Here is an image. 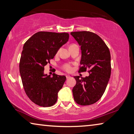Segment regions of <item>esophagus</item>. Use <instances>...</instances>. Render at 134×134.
<instances>
[{
	"label": "esophagus",
	"mask_w": 134,
	"mask_h": 134,
	"mask_svg": "<svg viewBox=\"0 0 134 134\" xmlns=\"http://www.w3.org/2000/svg\"><path fill=\"white\" fill-rule=\"evenodd\" d=\"M70 77H71V76H69V75H67V76H66V79H69V78H70Z\"/></svg>",
	"instance_id": "obj_1"
}]
</instances>
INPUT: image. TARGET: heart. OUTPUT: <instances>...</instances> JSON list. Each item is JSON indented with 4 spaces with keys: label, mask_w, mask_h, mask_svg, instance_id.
<instances>
[{
    "label": "heart",
    "mask_w": 134,
    "mask_h": 134,
    "mask_svg": "<svg viewBox=\"0 0 134 134\" xmlns=\"http://www.w3.org/2000/svg\"><path fill=\"white\" fill-rule=\"evenodd\" d=\"M63 69L67 72H70L72 71V67H71V64H64V66H63Z\"/></svg>",
    "instance_id": "heart-1"
}]
</instances>
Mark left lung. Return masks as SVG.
<instances>
[{"mask_svg": "<svg viewBox=\"0 0 134 134\" xmlns=\"http://www.w3.org/2000/svg\"><path fill=\"white\" fill-rule=\"evenodd\" d=\"M71 35L81 46V58L79 72L89 76H74L76 85L72 90L74 99L79 105L96 103L105 92L111 73L110 54L107 45L96 34L89 31L72 32Z\"/></svg>", "mask_w": 134, "mask_h": 134, "instance_id": "obj_1", "label": "left lung"}]
</instances>
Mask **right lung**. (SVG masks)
I'll list each match as a JSON object with an SVG mask.
<instances>
[{
	"mask_svg": "<svg viewBox=\"0 0 134 134\" xmlns=\"http://www.w3.org/2000/svg\"><path fill=\"white\" fill-rule=\"evenodd\" d=\"M69 38L68 33L41 31L24 44L19 63V72L25 92L38 106L49 107L57 100L58 93L66 77L55 73H44V66L53 59Z\"/></svg>",
	"mask_w": 134,
	"mask_h": 134,
	"instance_id": "add662e5",
	"label": "right lung"
}]
</instances>
